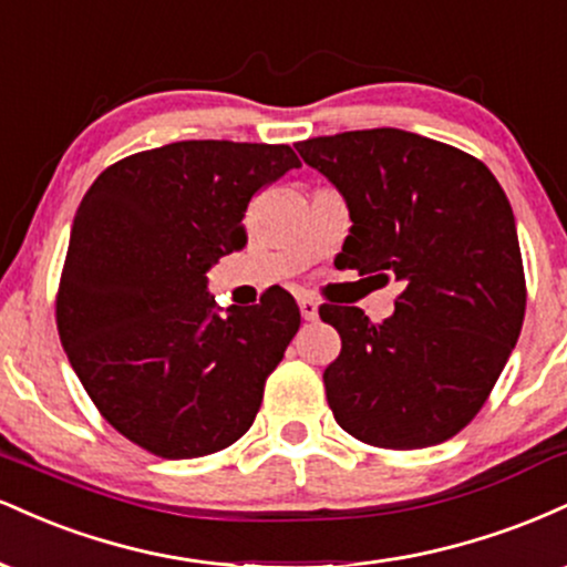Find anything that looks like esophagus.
Returning <instances> with one entry per match:
<instances>
[{
    "mask_svg": "<svg viewBox=\"0 0 567 567\" xmlns=\"http://www.w3.org/2000/svg\"><path fill=\"white\" fill-rule=\"evenodd\" d=\"M298 309H301V317L303 320H317V301L315 298H309V296H303V298H298Z\"/></svg>",
    "mask_w": 567,
    "mask_h": 567,
    "instance_id": "34e87169",
    "label": "esophagus"
}]
</instances>
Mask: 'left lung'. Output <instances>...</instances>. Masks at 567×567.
I'll list each match as a JSON object with an SVG mask.
<instances>
[{
  "label": "left lung",
  "instance_id": "8db88e82",
  "mask_svg": "<svg viewBox=\"0 0 567 567\" xmlns=\"http://www.w3.org/2000/svg\"><path fill=\"white\" fill-rule=\"evenodd\" d=\"M296 148L347 199L351 229L336 261L402 288L379 324L357 306H320L341 336L322 375L338 426L392 451L451 440L485 405L525 320L504 188L472 154L394 127Z\"/></svg>",
  "mask_w": 567,
  "mask_h": 567
}]
</instances>
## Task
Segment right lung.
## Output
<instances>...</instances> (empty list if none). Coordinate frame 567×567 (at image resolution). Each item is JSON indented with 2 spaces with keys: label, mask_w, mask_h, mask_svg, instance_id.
Wrapping results in <instances>:
<instances>
[{
  "label": "right lung",
  "mask_w": 567,
  "mask_h": 567,
  "mask_svg": "<svg viewBox=\"0 0 567 567\" xmlns=\"http://www.w3.org/2000/svg\"><path fill=\"white\" fill-rule=\"evenodd\" d=\"M292 167L285 143L178 141L114 162L84 194L58 336L103 419L143 451L210 455L256 421L301 311L277 288L218 315L205 271L243 250L247 205Z\"/></svg>",
  "instance_id": "add662e5"
}]
</instances>
